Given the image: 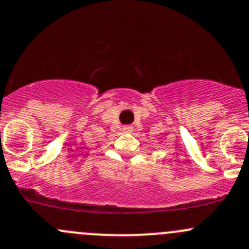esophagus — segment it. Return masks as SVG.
Listing matches in <instances>:
<instances>
[{
    "instance_id": "obj_1",
    "label": "esophagus",
    "mask_w": 249,
    "mask_h": 249,
    "mask_svg": "<svg viewBox=\"0 0 249 249\" xmlns=\"http://www.w3.org/2000/svg\"><path fill=\"white\" fill-rule=\"evenodd\" d=\"M123 131H124V132H131L132 127L131 126H124V127H123Z\"/></svg>"
}]
</instances>
